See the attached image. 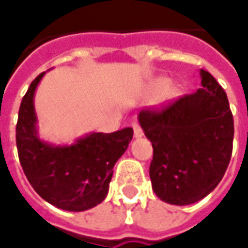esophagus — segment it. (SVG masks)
Returning <instances> with one entry per match:
<instances>
[{"mask_svg":"<svg viewBox=\"0 0 248 248\" xmlns=\"http://www.w3.org/2000/svg\"><path fill=\"white\" fill-rule=\"evenodd\" d=\"M131 127L134 130L135 138H140V137L143 135V130H142V127H140L138 122H133V124H131Z\"/></svg>","mask_w":248,"mask_h":248,"instance_id":"1","label":"esophagus"}]
</instances>
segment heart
Masks as SVG:
<instances>
[{
    "instance_id": "heart-1",
    "label": "heart",
    "mask_w": 248,
    "mask_h": 248,
    "mask_svg": "<svg viewBox=\"0 0 248 248\" xmlns=\"http://www.w3.org/2000/svg\"><path fill=\"white\" fill-rule=\"evenodd\" d=\"M167 86V81H159V83H158V87H161V89H163V87Z\"/></svg>"
}]
</instances>
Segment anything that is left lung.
<instances>
[{
	"mask_svg": "<svg viewBox=\"0 0 248 248\" xmlns=\"http://www.w3.org/2000/svg\"><path fill=\"white\" fill-rule=\"evenodd\" d=\"M202 89L138 115L153 143L150 179L156 197L177 206L208 195L227 170L234 118L223 87L201 70Z\"/></svg>",
	"mask_w": 248,
	"mask_h": 248,
	"instance_id": "1",
	"label": "left lung"
}]
</instances>
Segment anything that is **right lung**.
I'll return each mask as SVG.
<instances>
[{"mask_svg":"<svg viewBox=\"0 0 248 248\" xmlns=\"http://www.w3.org/2000/svg\"><path fill=\"white\" fill-rule=\"evenodd\" d=\"M41 73L30 83L19 106L16 140L19 163L35 192L66 211H85L106 198L113 167L122 156L133 129L110 134L92 133L70 146H54L38 138L34 92Z\"/></svg>","mask_w":248,"mask_h":248,"instance_id":"1","label":"right lung"}]
</instances>
